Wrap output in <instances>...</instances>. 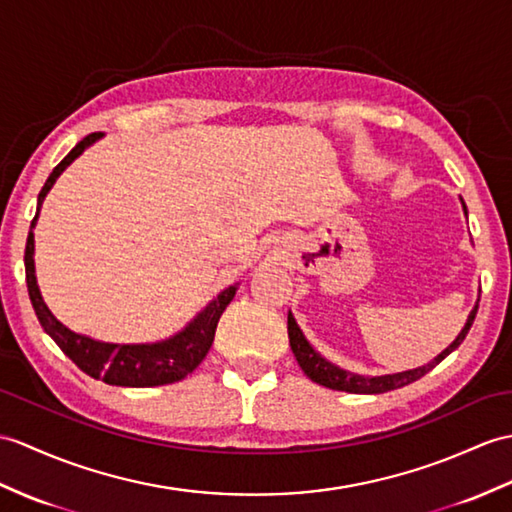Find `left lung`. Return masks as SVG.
<instances>
[{"instance_id": "obj_1", "label": "left lung", "mask_w": 512, "mask_h": 512, "mask_svg": "<svg viewBox=\"0 0 512 512\" xmlns=\"http://www.w3.org/2000/svg\"><path fill=\"white\" fill-rule=\"evenodd\" d=\"M462 202V198H460ZM462 211L467 216V205L462 202ZM480 301V299H478ZM478 314V303L473 305V310L467 316L465 327L460 329V334L456 336V340L449 344L445 351H441L436 355L432 362H427L425 366L419 368H410V371H401V373H390V375H360V373H351L344 371L338 364L329 362L325 355H320L310 340L305 338L303 329L296 323V318L292 312H288V336H290V347L296 362L303 368V373L312 379V382L331 388V390H342V392H351V395H379V392H388L395 390L401 386H408L412 382H417L425 373H430L436 364H441L451 351H456L460 347V342L465 340V336L469 334V329L473 325V318Z\"/></svg>"}]
</instances>
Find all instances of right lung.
<instances>
[{"mask_svg":"<svg viewBox=\"0 0 512 512\" xmlns=\"http://www.w3.org/2000/svg\"><path fill=\"white\" fill-rule=\"evenodd\" d=\"M104 135L93 133L87 135L82 141L71 148L67 157L56 165L50 178H47L39 200H37V216L30 224L28 242H26V281H28V294L34 312L45 334L50 336L67 358L74 362L80 371H85L93 379H102V382L111 386H126V388H150V386H163L181 382L194 368L205 360L209 353L213 336H216V327L222 312L233 301V296L240 288V283H233L224 288L216 299H211L202 310L189 320V323L176 331L174 336L163 338L157 342H133V344H120V342H102L85 334H76L67 325L58 320L50 307L45 305L43 294L37 283V268H34V227H37L41 205L45 196L50 194L56 178L61 176L71 163H74L82 152L95 141H100Z\"/></svg>","mask_w":512,"mask_h":512,"instance_id":"obj_1","label":"right lung"}]
</instances>
